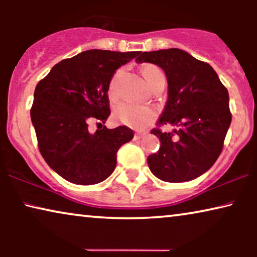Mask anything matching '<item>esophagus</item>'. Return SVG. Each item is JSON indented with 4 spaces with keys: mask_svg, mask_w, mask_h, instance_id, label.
Wrapping results in <instances>:
<instances>
[{
    "mask_svg": "<svg viewBox=\"0 0 257 257\" xmlns=\"http://www.w3.org/2000/svg\"><path fill=\"white\" fill-rule=\"evenodd\" d=\"M144 137V133H142V132H137L136 135H135V137H133V139L135 140H139V139H142Z\"/></svg>",
    "mask_w": 257,
    "mask_h": 257,
    "instance_id": "1",
    "label": "esophagus"
}]
</instances>
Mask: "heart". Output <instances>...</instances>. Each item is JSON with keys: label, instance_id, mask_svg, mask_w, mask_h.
Returning <instances> with one entry per match:
<instances>
[{"label": "heart", "instance_id": "1", "mask_svg": "<svg viewBox=\"0 0 257 257\" xmlns=\"http://www.w3.org/2000/svg\"><path fill=\"white\" fill-rule=\"evenodd\" d=\"M142 73L149 85L157 77L164 76L163 71L154 64L144 65L142 68ZM113 86L114 82H112L110 85L111 91L113 90ZM113 118L115 121L131 128L143 130L156 120L157 111L153 107L145 106V105H137L128 103V101H121L114 107Z\"/></svg>", "mask_w": 257, "mask_h": 257}]
</instances>
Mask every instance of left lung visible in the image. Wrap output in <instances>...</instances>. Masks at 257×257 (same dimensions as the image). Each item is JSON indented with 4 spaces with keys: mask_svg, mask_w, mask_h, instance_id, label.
I'll list each match as a JSON object with an SVG mask.
<instances>
[{
    "mask_svg": "<svg viewBox=\"0 0 257 257\" xmlns=\"http://www.w3.org/2000/svg\"><path fill=\"white\" fill-rule=\"evenodd\" d=\"M137 63H152L165 71L168 83L166 106L153 128L160 149L147 158L152 173L167 182L189 181L213 166L230 126L228 91L208 63L180 49L140 52Z\"/></svg>",
    "mask_w": 257,
    "mask_h": 257,
    "instance_id": "obj_1",
    "label": "left lung"
}]
</instances>
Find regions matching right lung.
<instances>
[{"instance_id":"1","label":"right lung","mask_w":257,"mask_h":257,"mask_svg":"<svg viewBox=\"0 0 257 257\" xmlns=\"http://www.w3.org/2000/svg\"><path fill=\"white\" fill-rule=\"evenodd\" d=\"M139 51H83L63 59L40 80L30 110L38 149L56 173L76 185H94L110 177L117 152L132 140L127 126L88 131V122L105 124L110 115L107 91L115 70Z\"/></svg>"}]
</instances>
